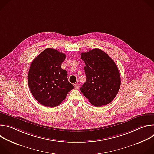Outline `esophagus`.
<instances>
[{"label": "esophagus", "instance_id": "esophagus-1", "mask_svg": "<svg viewBox=\"0 0 154 154\" xmlns=\"http://www.w3.org/2000/svg\"><path fill=\"white\" fill-rule=\"evenodd\" d=\"M74 88L75 89H79V85L78 83H75L74 84Z\"/></svg>", "mask_w": 154, "mask_h": 154}]
</instances>
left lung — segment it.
<instances>
[{
    "label": "left lung",
    "instance_id": "left-lung-1",
    "mask_svg": "<svg viewBox=\"0 0 154 154\" xmlns=\"http://www.w3.org/2000/svg\"><path fill=\"white\" fill-rule=\"evenodd\" d=\"M85 62L86 80L80 91L90 102L96 106L110 103L117 95L121 77L115 61L99 49L81 54Z\"/></svg>",
    "mask_w": 154,
    "mask_h": 154
}]
</instances>
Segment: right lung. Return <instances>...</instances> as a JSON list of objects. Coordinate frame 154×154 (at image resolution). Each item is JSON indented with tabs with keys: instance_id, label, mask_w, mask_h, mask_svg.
I'll return each instance as SVG.
<instances>
[{
	"instance_id": "obj_1",
	"label": "right lung",
	"mask_w": 154,
	"mask_h": 154,
	"mask_svg": "<svg viewBox=\"0 0 154 154\" xmlns=\"http://www.w3.org/2000/svg\"><path fill=\"white\" fill-rule=\"evenodd\" d=\"M65 58L64 54L48 48L32 62L28 74L29 86L35 99L44 106L59 105L74 89L68 80L67 71L61 68Z\"/></svg>"
}]
</instances>
